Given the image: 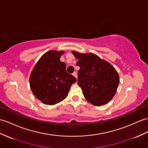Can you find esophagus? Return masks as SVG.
<instances>
[{"instance_id":"esophagus-1","label":"esophagus","mask_w":148,"mask_h":148,"mask_svg":"<svg viewBox=\"0 0 148 148\" xmlns=\"http://www.w3.org/2000/svg\"><path fill=\"white\" fill-rule=\"evenodd\" d=\"M73 76H74L75 78H77V73L76 71H74V72H73Z\"/></svg>"}]
</instances>
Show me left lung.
I'll return each instance as SVG.
<instances>
[{
  "label": "left lung",
  "instance_id": "1",
  "mask_svg": "<svg viewBox=\"0 0 148 148\" xmlns=\"http://www.w3.org/2000/svg\"><path fill=\"white\" fill-rule=\"evenodd\" d=\"M72 53L78 59V85L85 99L96 106L107 103L114 96L119 82L116 69L95 54Z\"/></svg>",
  "mask_w": 148,
  "mask_h": 148
}]
</instances>
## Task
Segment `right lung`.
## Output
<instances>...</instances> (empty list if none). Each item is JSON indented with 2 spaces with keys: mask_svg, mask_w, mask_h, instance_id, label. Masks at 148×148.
Listing matches in <instances>:
<instances>
[{
  "mask_svg": "<svg viewBox=\"0 0 148 148\" xmlns=\"http://www.w3.org/2000/svg\"><path fill=\"white\" fill-rule=\"evenodd\" d=\"M63 53H46L31 72V90L37 99L47 105L62 101L66 97L71 85L77 81L76 78L66 72V63L60 60Z\"/></svg>",
  "mask_w": 148,
  "mask_h": 148,
  "instance_id": "right-lung-1",
  "label": "right lung"
}]
</instances>
